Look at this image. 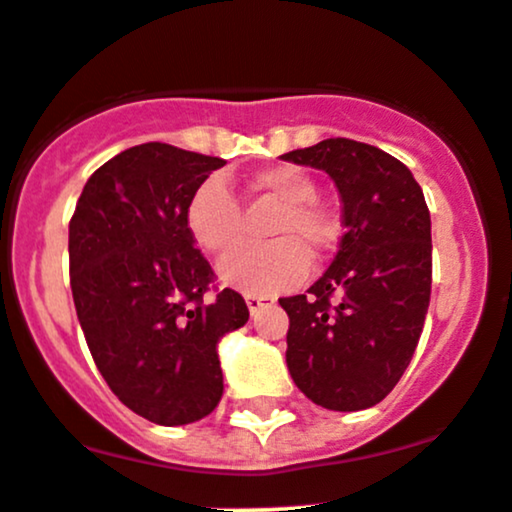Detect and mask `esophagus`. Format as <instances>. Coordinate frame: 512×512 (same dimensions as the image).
I'll list each match as a JSON object with an SVG mask.
<instances>
[{"mask_svg":"<svg viewBox=\"0 0 512 512\" xmlns=\"http://www.w3.org/2000/svg\"><path fill=\"white\" fill-rule=\"evenodd\" d=\"M245 303H247V308H250V313H252V316H257V313H260L262 308L272 306L274 299H267V296H255V294H247V296H245Z\"/></svg>","mask_w":512,"mask_h":512,"instance_id":"34e87169","label":"esophagus"}]
</instances>
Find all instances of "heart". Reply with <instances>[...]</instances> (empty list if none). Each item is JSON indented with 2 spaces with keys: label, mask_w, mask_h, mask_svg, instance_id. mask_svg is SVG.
<instances>
[{
  "label": "heart",
  "mask_w": 512,
  "mask_h": 512,
  "mask_svg": "<svg viewBox=\"0 0 512 512\" xmlns=\"http://www.w3.org/2000/svg\"><path fill=\"white\" fill-rule=\"evenodd\" d=\"M250 189L282 206L269 228V238L277 243L230 252L218 262V277L243 294H282L306 279L308 255L318 257L335 245L338 226L328 211L313 204L318 196L316 184L296 167H272L252 174ZM184 221L196 245L206 252L221 255L240 238V209L230 189L216 177L194 189Z\"/></svg>",
  "instance_id": "heart-1"
}]
</instances>
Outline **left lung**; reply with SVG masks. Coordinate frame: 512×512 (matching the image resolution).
<instances>
[{
	"label": "left lung",
	"mask_w": 512,
	"mask_h": 512,
	"mask_svg": "<svg viewBox=\"0 0 512 512\" xmlns=\"http://www.w3.org/2000/svg\"><path fill=\"white\" fill-rule=\"evenodd\" d=\"M282 160L328 174L345 223L323 277L306 294L279 299L289 313V374L316 406L364 411L389 396L423 333L432 284L428 204L413 172L374 145L328 138Z\"/></svg>",
	"instance_id": "8db88e82"
}]
</instances>
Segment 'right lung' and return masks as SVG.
<instances>
[{
	"mask_svg": "<svg viewBox=\"0 0 512 512\" xmlns=\"http://www.w3.org/2000/svg\"><path fill=\"white\" fill-rule=\"evenodd\" d=\"M223 165L136 145L87 179L70 221L72 299L89 352L123 406L167 428L218 406V342L250 318L233 289L204 301L213 272L184 221L189 196Z\"/></svg>",
	"mask_w": 512,
	"mask_h": 512,
	"instance_id": "add662e5",
	"label": "right lung"
}]
</instances>
